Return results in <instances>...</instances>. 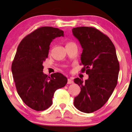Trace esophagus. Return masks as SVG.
<instances>
[{"label":"esophagus","mask_w":132,"mask_h":132,"mask_svg":"<svg viewBox=\"0 0 132 132\" xmlns=\"http://www.w3.org/2000/svg\"><path fill=\"white\" fill-rule=\"evenodd\" d=\"M67 84H73V81L71 79H68Z\"/></svg>","instance_id":"1"}]
</instances>
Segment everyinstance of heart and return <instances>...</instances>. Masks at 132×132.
<instances>
[{
  "instance_id": "heart-1",
  "label": "heart",
  "mask_w": 132,
  "mask_h": 132,
  "mask_svg": "<svg viewBox=\"0 0 132 132\" xmlns=\"http://www.w3.org/2000/svg\"><path fill=\"white\" fill-rule=\"evenodd\" d=\"M69 43H68V44H69Z\"/></svg>"
}]
</instances>
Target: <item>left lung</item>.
<instances>
[{
    "mask_svg": "<svg viewBox=\"0 0 132 132\" xmlns=\"http://www.w3.org/2000/svg\"><path fill=\"white\" fill-rule=\"evenodd\" d=\"M72 32L83 48L81 71L89 76L85 82L79 77L74 80L81 88L74 105L82 112L91 113L100 109L112 94L120 64L114 45L105 34L93 27H77Z\"/></svg>",
    "mask_w": 132,
    "mask_h": 132,
    "instance_id": "left-lung-1",
    "label": "left lung"
}]
</instances>
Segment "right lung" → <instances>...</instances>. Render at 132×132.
<instances>
[{
	"mask_svg": "<svg viewBox=\"0 0 132 132\" xmlns=\"http://www.w3.org/2000/svg\"><path fill=\"white\" fill-rule=\"evenodd\" d=\"M61 36L64 31L58 28L37 29L21 41L12 62L11 70L17 93L27 106L37 111L48 109L55 92L67 83V77L60 73L48 76L43 72L50 43Z\"/></svg>",
	"mask_w": 132,
	"mask_h": 132,
	"instance_id": "right-lung-1",
	"label": "right lung"
}]
</instances>
